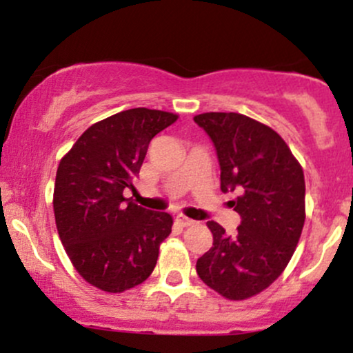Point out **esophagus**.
Segmentation results:
<instances>
[{
  "label": "esophagus",
  "mask_w": 353,
  "mask_h": 353,
  "mask_svg": "<svg viewBox=\"0 0 353 353\" xmlns=\"http://www.w3.org/2000/svg\"><path fill=\"white\" fill-rule=\"evenodd\" d=\"M177 222H179L182 228H189V225L196 224V221H192V219H189L185 216H177Z\"/></svg>",
  "instance_id": "34e87169"
}]
</instances>
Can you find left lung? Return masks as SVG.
<instances>
[{"instance_id": "1", "label": "left lung", "mask_w": 353, "mask_h": 353, "mask_svg": "<svg viewBox=\"0 0 353 353\" xmlns=\"http://www.w3.org/2000/svg\"><path fill=\"white\" fill-rule=\"evenodd\" d=\"M194 121L208 132L221 165V189L239 190L230 201L241 225L228 236L209 221L212 247L197 259L201 281L229 301L261 294L292 259L305 222L302 165L269 125L239 112H204Z\"/></svg>"}]
</instances>
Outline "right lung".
Wrapping results in <instances>:
<instances>
[{"label": "right lung", "mask_w": 353, "mask_h": 353, "mask_svg": "<svg viewBox=\"0 0 353 353\" xmlns=\"http://www.w3.org/2000/svg\"><path fill=\"white\" fill-rule=\"evenodd\" d=\"M177 114L134 108L88 128L56 172V228L78 274L109 294L143 283L156 267L172 216L125 199L149 143Z\"/></svg>", "instance_id": "right-lung-1"}]
</instances>
